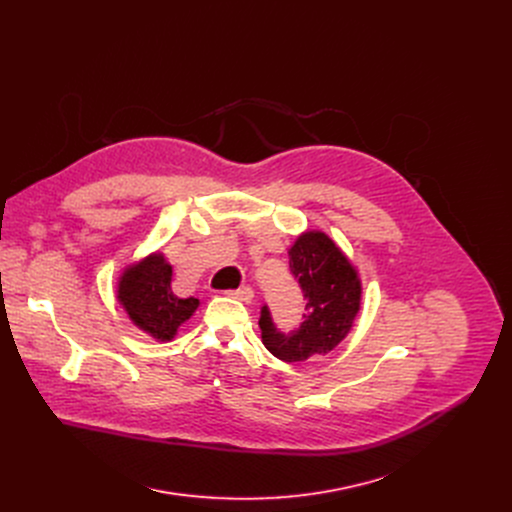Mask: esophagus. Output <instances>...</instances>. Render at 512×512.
I'll return each mask as SVG.
<instances>
[{
    "instance_id": "34e87169",
    "label": "esophagus",
    "mask_w": 512,
    "mask_h": 512,
    "mask_svg": "<svg viewBox=\"0 0 512 512\" xmlns=\"http://www.w3.org/2000/svg\"><path fill=\"white\" fill-rule=\"evenodd\" d=\"M227 294H229L231 298H235V300H241V302H247V304H251V302H253V298H255L253 289H251L249 285H245V287H239V289H231V291H227Z\"/></svg>"
}]
</instances>
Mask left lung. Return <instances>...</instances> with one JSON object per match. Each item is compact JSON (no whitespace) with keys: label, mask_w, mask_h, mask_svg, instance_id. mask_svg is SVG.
<instances>
[{"label":"left lung","mask_w":512,"mask_h":512,"mask_svg":"<svg viewBox=\"0 0 512 512\" xmlns=\"http://www.w3.org/2000/svg\"><path fill=\"white\" fill-rule=\"evenodd\" d=\"M289 271L306 300L302 324L281 332L267 306L259 328L265 348L285 362H302L332 350L350 330L360 308V279L344 253L324 233H304L289 249Z\"/></svg>","instance_id":"1"}]
</instances>
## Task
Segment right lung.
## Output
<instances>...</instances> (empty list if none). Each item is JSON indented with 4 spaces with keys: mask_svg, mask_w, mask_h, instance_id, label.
<instances>
[{
    "mask_svg": "<svg viewBox=\"0 0 512 512\" xmlns=\"http://www.w3.org/2000/svg\"><path fill=\"white\" fill-rule=\"evenodd\" d=\"M119 300L129 318L156 340H172L178 326L198 308L196 298L172 291V265L156 253L129 267L119 279Z\"/></svg>",
    "mask_w": 512,
    "mask_h": 512,
    "instance_id": "add662e5",
    "label": "right lung"
}]
</instances>
